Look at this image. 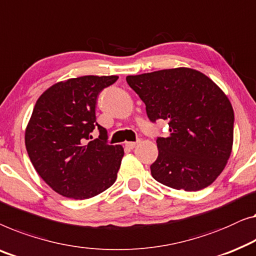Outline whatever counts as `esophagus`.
<instances>
[{
  "instance_id": "obj_1",
  "label": "esophagus",
  "mask_w": 256,
  "mask_h": 256,
  "mask_svg": "<svg viewBox=\"0 0 256 256\" xmlns=\"http://www.w3.org/2000/svg\"><path fill=\"white\" fill-rule=\"evenodd\" d=\"M140 142V140H136V142H126V146L129 148V149H134V148Z\"/></svg>"
}]
</instances>
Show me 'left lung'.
<instances>
[{
    "mask_svg": "<svg viewBox=\"0 0 256 256\" xmlns=\"http://www.w3.org/2000/svg\"><path fill=\"white\" fill-rule=\"evenodd\" d=\"M126 80L150 121L168 122L170 135L157 138L154 179L186 192L212 184L232 152L234 113L226 94L204 74L184 66Z\"/></svg>",
    "mask_w": 256,
    "mask_h": 256,
    "instance_id": "1",
    "label": "left lung"
}]
</instances>
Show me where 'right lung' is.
Segmentation results:
<instances>
[{
	"instance_id": "add662e5",
	"label": "right lung",
	"mask_w": 256,
	"mask_h": 256,
	"mask_svg": "<svg viewBox=\"0 0 256 256\" xmlns=\"http://www.w3.org/2000/svg\"><path fill=\"white\" fill-rule=\"evenodd\" d=\"M118 78L66 80L48 88L36 102L25 130L28 157L42 180L64 198H94L116 182L124 151L107 143V130L96 121V104ZM94 128L100 137L90 141Z\"/></svg>"
}]
</instances>
